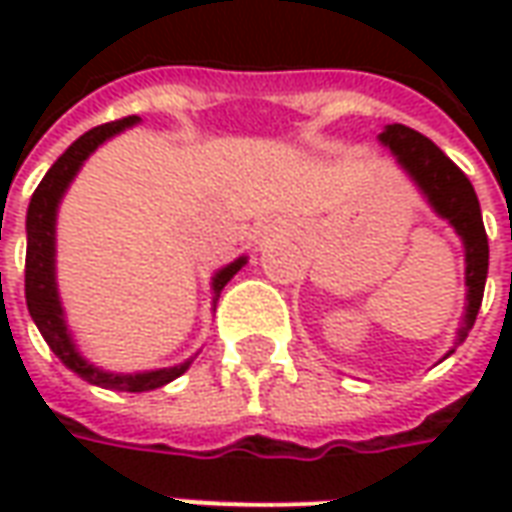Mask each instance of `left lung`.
Masks as SVG:
<instances>
[{
  "mask_svg": "<svg viewBox=\"0 0 512 512\" xmlns=\"http://www.w3.org/2000/svg\"><path fill=\"white\" fill-rule=\"evenodd\" d=\"M378 142L389 147V153L395 156L400 169L411 178L433 213L447 219L461 238L463 260H466V307H463L461 326L455 332V345L450 348L452 354L466 340V334L472 332L480 304H483L485 277H488V235L483 227L480 202L469 178L430 142L428 136H422L414 128L392 123L378 134Z\"/></svg>",
  "mask_w": 512,
  "mask_h": 512,
  "instance_id": "left-lung-1",
  "label": "left lung"
}]
</instances>
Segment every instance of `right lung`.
Returning a JSON list of instances; mask_svg holds the SVG:
<instances>
[{
  "instance_id": "add662e5",
  "label": "right lung",
  "mask_w": 512,
  "mask_h": 512,
  "mask_svg": "<svg viewBox=\"0 0 512 512\" xmlns=\"http://www.w3.org/2000/svg\"><path fill=\"white\" fill-rule=\"evenodd\" d=\"M139 117H123L115 123H106L93 131L82 134L73 142L65 153H62L51 169L43 175L38 189L32 194L27 208V271H24V293H27V310L32 321L43 334V340L49 343L54 354L60 356V362L76 376L84 378L87 384L104 386V389H117V392H150L158 386L175 381L183 376L194 356L180 362L175 367H158V370H145V373H109L95 367L90 359H84L82 351L76 348L68 321H65V307L60 301V288H57V213H60V202L65 191L79 175L84 161L93 156L98 147L104 145L106 139H112L120 131L136 126ZM246 266V257H235L233 263L219 268L211 277V293L213 307L219 301V293L230 282V279Z\"/></svg>"
}]
</instances>
